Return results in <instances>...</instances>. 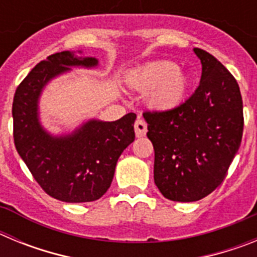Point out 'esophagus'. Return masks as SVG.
Segmentation results:
<instances>
[{
  "label": "esophagus",
  "instance_id": "1",
  "mask_svg": "<svg viewBox=\"0 0 257 257\" xmlns=\"http://www.w3.org/2000/svg\"><path fill=\"white\" fill-rule=\"evenodd\" d=\"M147 134V123L143 119H136L135 122V135L138 138H143Z\"/></svg>",
  "mask_w": 257,
  "mask_h": 257
}]
</instances>
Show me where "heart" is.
I'll return each instance as SVG.
<instances>
[{
    "instance_id": "heart-1",
    "label": "heart",
    "mask_w": 257,
    "mask_h": 257,
    "mask_svg": "<svg viewBox=\"0 0 257 257\" xmlns=\"http://www.w3.org/2000/svg\"><path fill=\"white\" fill-rule=\"evenodd\" d=\"M127 83L138 91H148V104L161 112L178 108L188 90V78L171 61L145 65L127 77Z\"/></svg>"
}]
</instances>
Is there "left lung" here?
<instances>
[{
    "mask_svg": "<svg viewBox=\"0 0 257 257\" xmlns=\"http://www.w3.org/2000/svg\"><path fill=\"white\" fill-rule=\"evenodd\" d=\"M202 64L194 94L167 112H145L154 148V183L176 202L205 198L219 187L239 149L243 103L239 86L215 56L193 50Z\"/></svg>",
    "mask_w": 257,
    "mask_h": 257,
    "instance_id": "1",
    "label": "left lung"
}]
</instances>
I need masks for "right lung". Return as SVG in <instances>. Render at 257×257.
Instances as JSON below:
<instances>
[{
  "instance_id": "1",
  "label": "right lung",
  "mask_w": 257,
  "mask_h": 257,
  "mask_svg": "<svg viewBox=\"0 0 257 257\" xmlns=\"http://www.w3.org/2000/svg\"><path fill=\"white\" fill-rule=\"evenodd\" d=\"M96 65L95 58L56 52L38 63L14 95V143L18 153L49 196L69 203L100 198L110 187L118 158L135 140V113L113 122L90 119L72 134L60 136L51 135L41 124L38 100L49 81L72 67Z\"/></svg>"
}]
</instances>
